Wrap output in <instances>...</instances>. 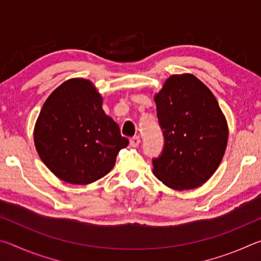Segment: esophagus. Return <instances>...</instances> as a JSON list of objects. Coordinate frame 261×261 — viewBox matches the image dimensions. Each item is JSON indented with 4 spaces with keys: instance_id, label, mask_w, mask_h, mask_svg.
<instances>
[{
    "instance_id": "obj_1",
    "label": "esophagus",
    "mask_w": 261,
    "mask_h": 261,
    "mask_svg": "<svg viewBox=\"0 0 261 261\" xmlns=\"http://www.w3.org/2000/svg\"><path fill=\"white\" fill-rule=\"evenodd\" d=\"M139 144H140V138H139V137H134V138L130 139V145H131L132 147L139 146Z\"/></svg>"
}]
</instances>
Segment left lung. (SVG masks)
Instances as JSON below:
<instances>
[{
  "mask_svg": "<svg viewBox=\"0 0 261 261\" xmlns=\"http://www.w3.org/2000/svg\"><path fill=\"white\" fill-rule=\"evenodd\" d=\"M163 148L152 159L159 180L175 190L200 187L218 169L228 141L213 93L193 74H174L155 95Z\"/></svg>",
  "mask_w": 261,
  "mask_h": 261,
  "instance_id": "left-lung-1",
  "label": "left lung"
}]
</instances>
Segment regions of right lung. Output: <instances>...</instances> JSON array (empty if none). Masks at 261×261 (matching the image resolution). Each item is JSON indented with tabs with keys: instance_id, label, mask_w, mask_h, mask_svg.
<instances>
[{
	"instance_id": "obj_1",
	"label": "right lung",
	"mask_w": 261,
	"mask_h": 261,
	"mask_svg": "<svg viewBox=\"0 0 261 261\" xmlns=\"http://www.w3.org/2000/svg\"><path fill=\"white\" fill-rule=\"evenodd\" d=\"M39 156L60 179L90 184L107 175L129 145L105 114L102 98L86 79L64 82L49 95L34 130Z\"/></svg>"
}]
</instances>
